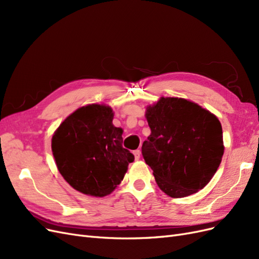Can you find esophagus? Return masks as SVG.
Instances as JSON below:
<instances>
[{"label": "esophagus", "mask_w": 259, "mask_h": 259, "mask_svg": "<svg viewBox=\"0 0 259 259\" xmlns=\"http://www.w3.org/2000/svg\"><path fill=\"white\" fill-rule=\"evenodd\" d=\"M133 153H134V155H135V159H136V160H139L140 154H142V152H140L139 149H137V150H135Z\"/></svg>", "instance_id": "1"}]
</instances>
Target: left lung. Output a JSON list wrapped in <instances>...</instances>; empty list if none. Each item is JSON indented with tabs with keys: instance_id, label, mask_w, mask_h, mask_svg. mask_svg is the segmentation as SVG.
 <instances>
[{
	"instance_id": "obj_1",
	"label": "left lung",
	"mask_w": 259,
	"mask_h": 259,
	"mask_svg": "<svg viewBox=\"0 0 259 259\" xmlns=\"http://www.w3.org/2000/svg\"><path fill=\"white\" fill-rule=\"evenodd\" d=\"M151 134L142 153L160 189L184 198L204 188L216 173L224 154L219 120L192 101L161 97L147 107Z\"/></svg>"
}]
</instances>
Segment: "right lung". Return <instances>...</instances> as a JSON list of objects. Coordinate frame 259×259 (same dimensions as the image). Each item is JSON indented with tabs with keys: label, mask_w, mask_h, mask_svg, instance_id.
<instances>
[{
	"label": "right lung",
	"mask_w": 259,
	"mask_h": 259,
	"mask_svg": "<svg viewBox=\"0 0 259 259\" xmlns=\"http://www.w3.org/2000/svg\"><path fill=\"white\" fill-rule=\"evenodd\" d=\"M112 120L110 107L89 105L70 114L53 135L52 151L59 173L84 194H110L134 161L122 146L123 130Z\"/></svg>",
	"instance_id": "add662e5"
}]
</instances>
